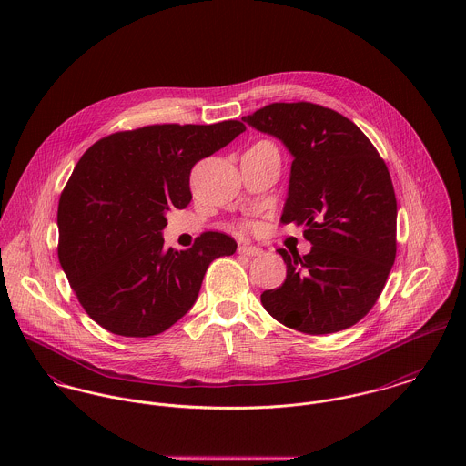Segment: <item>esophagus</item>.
<instances>
[{
  "label": "esophagus",
  "mask_w": 466,
  "mask_h": 466,
  "mask_svg": "<svg viewBox=\"0 0 466 466\" xmlns=\"http://www.w3.org/2000/svg\"><path fill=\"white\" fill-rule=\"evenodd\" d=\"M238 253H240V255H248V257H260L264 251H262L258 246L242 244V246H238Z\"/></svg>",
  "instance_id": "1"
}]
</instances>
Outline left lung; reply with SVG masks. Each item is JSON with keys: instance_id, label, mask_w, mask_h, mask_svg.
<instances>
[{"instance_id": "1", "label": "left lung", "mask_w": 466, "mask_h": 466, "mask_svg": "<svg viewBox=\"0 0 466 466\" xmlns=\"http://www.w3.org/2000/svg\"><path fill=\"white\" fill-rule=\"evenodd\" d=\"M294 156L283 224H303L309 255L278 249L281 287L262 305L281 325L340 332L377 303L397 257V198L390 170L351 120L310 102H276L242 118Z\"/></svg>"}]
</instances>
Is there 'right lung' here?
Returning a JSON list of instances; mask_svg holds the SVG:
<instances>
[{
  "instance_id": "right-lung-1",
  "label": "right lung",
  "mask_w": 466,
  "mask_h": 466,
  "mask_svg": "<svg viewBox=\"0 0 466 466\" xmlns=\"http://www.w3.org/2000/svg\"><path fill=\"white\" fill-rule=\"evenodd\" d=\"M246 131L211 126H147L109 134L78 159L61 194L59 262L87 312L107 332L150 337L196 303L208 266L237 242L206 231L187 251H165V213L190 204V172Z\"/></svg>"
}]
</instances>
